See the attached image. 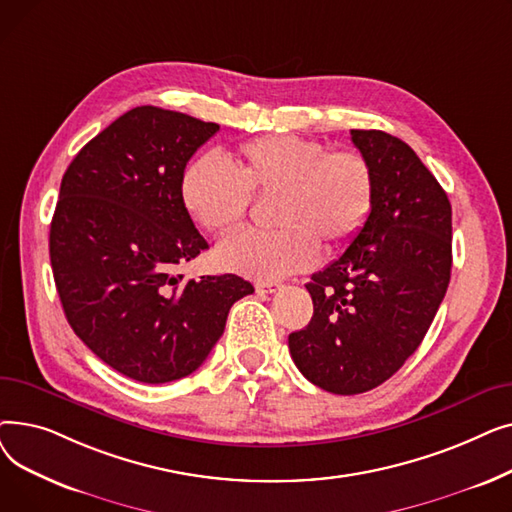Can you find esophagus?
<instances>
[{"mask_svg": "<svg viewBox=\"0 0 512 512\" xmlns=\"http://www.w3.org/2000/svg\"><path fill=\"white\" fill-rule=\"evenodd\" d=\"M255 288L261 292H276V290H280V284L278 282H257Z\"/></svg>", "mask_w": 512, "mask_h": 512, "instance_id": "34e87169", "label": "esophagus"}]
</instances>
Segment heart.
Returning a JSON list of instances; mask_svg holds the SVG:
<instances>
[{
    "label": "heart",
    "mask_w": 512,
    "mask_h": 512,
    "mask_svg": "<svg viewBox=\"0 0 512 512\" xmlns=\"http://www.w3.org/2000/svg\"><path fill=\"white\" fill-rule=\"evenodd\" d=\"M180 195L191 218L224 234L247 218L251 195H278V230H242L224 238L215 257L228 272L280 280L311 267L321 242L344 247L365 226L375 195L373 170L355 149L328 151L294 134H263L236 147L230 166L205 153L186 166Z\"/></svg>",
    "instance_id": "heart-1"
}]
</instances>
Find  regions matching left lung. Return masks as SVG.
I'll return each mask as SVG.
<instances>
[{"instance_id": "1", "label": "left lung", "mask_w": 512, "mask_h": 512, "mask_svg": "<svg viewBox=\"0 0 512 512\" xmlns=\"http://www.w3.org/2000/svg\"><path fill=\"white\" fill-rule=\"evenodd\" d=\"M373 170L365 226L311 276L309 326L288 336L294 365L332 394L378 388L417 351L452 267V207L417 153L382 130H351Z\"/></svg>"}]
</instances>
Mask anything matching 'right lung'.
I'll return each mask as SVG.
<instances>
[{
    "instance_id": "add662e5",
    "label": "right lung",
    "mask_w": 512,
    "mask_h": 512,
    "mask_svg": "<svg viewBox=\"0 0 512 512\" xmlns=\"http://www.w3.org/2000/svg\"><path fill=\"white\" fill-rule=\"evenodd\" d=\"M220 126L141 105L76 153L49 230L51 270L74 334L143 384L193 373L253 292L234 274L184 280L176 267L209 249L180 182Z\"/></svg>"
}]
</instances>
